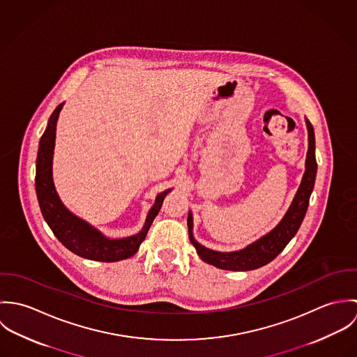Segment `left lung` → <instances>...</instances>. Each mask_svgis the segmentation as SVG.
<instances>
[{
	"instance_id": "8db88e82",
	"label": "left lung",
	"mask_w": 357,
	"mask_h": 357,
	"mask_svg": "<svg viewBox=\"0 0 357 357\" xmlns=\"http://www.w3.org/2000/svg\"><path fill=\"white\" fill-rule=\"evenodd\" d=\"M305 123L307 129L305 172L289 210L286 211L280 222L273 229H271L268 234H265L253 243L248 245L245 249H241L236 252H217V250L204 248V245H201L194 238L192 211L191 210L188 211L187 224H188L190 241L204 262L227 271H252L266 265L273 258H276V255H280L282 250L287 246V243L294 238V235L297 234L305 217L309 198L313 191L316 172H317V163L314 156V132H313V126L306 118Z\"/></svg>"
}]
</instances>
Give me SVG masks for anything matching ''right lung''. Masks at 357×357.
I'll return each mask as SVG.
<instances>
[{"mask_svg": "<svg viewBox=\"0 0 357 357\" xmlns=\"http://www.w3.org/2000/svg\"><path fill=\"white\" fill-rule=\"evenodd\" d=\"M63 105L64 102L59 104L52 112L48 126L40 140L36 163V192L41 213L54 236L60 241V243L64 248H67L74 255L102 262H115L129 258L137 253L142 242L147 236L153 218L162 207L165 197L172 191V188L156 195L155 204L147 214L142 231L137 232L136 235L121 239L107 238L88 221L71 213L59 198L52 176L56 123Z\"/></svg>", "mask_w": 357, "mask_h": 357, "instance_id": "obj_1", "label": "right lung"}]
</instances>
